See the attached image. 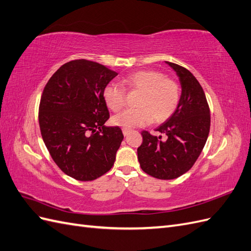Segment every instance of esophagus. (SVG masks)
<instances>
[{"label":"esophagus","mask_w":251,"mask_h":251,"mask_svg":"<svg viewBox=\"0 0 251 251\" xmlns=\"http://www.w3.org/2000/svg\"><path fill=\"white\" fill-rule=\"evenodd\" d=\"M123 133H124V135H125V136H127L128 134H130V130H125V128H124V130H123Z\"/></svg>","instance_id":"obj_1"}]
</instances>
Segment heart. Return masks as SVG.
Wrapping results in <instances>:
<instances>
[{"label": "heart", "instance_id": "1", "mask_svg": "<svg viewBox=\"0 0 251 251\" xmlns=\"http://www.w3.org/2000/svg\"><path fill=\"white\" fill-rule=\"evenodd\" d=\"M125 87L139 90L136 101L138 108L126 109L112 118L113 125L125 130L144 126L151 120L163 123L173 116L180 102V88L176 81L165 78L156 70H141L124 77ZM103 100L107 107L116 112L124 107L126 91L117 83L110 82L102 91Z\"/></svg>", "mask_w": 251, "mask_h": 251}]
</instances>
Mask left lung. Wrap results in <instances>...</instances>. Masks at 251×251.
Returning <instances> with one entry per match:
<instances>
[{
	"label": "left lung",
	"instance_id": "left-lung-1",
	"mask_svg": "<svg viewBox=\"0 0 251 251\" xmlns=\"http://www.w3.org/2000/svg\"><path fill=\"white\" fill-rule=\"evenodd\" d=\"M176 72L181 85L178 108L156 131L168 136H153L142 131L143 141L137 149L138 161L144 173L157 179L171 180L191 170L206 143L210 115L204 91L185 68L165 62Z\"/></svg>",
	"mask_w": 251,
	"mask_h": 251
}]
</instances>
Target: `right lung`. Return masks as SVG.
<instances>
[{"mask_svg": "<svg viewBox=\"0 0 251 251\" xmlns=\"http://www.w3.org/2000/svg\"><path fill=\"white\" fill-rule=\"evenodd\" d=\"M117 76L110 68L86 59L66 63L45 87L39 123L45 146L66 175L92 181L109 172L124 139L110 117L102 91Z\"/></svg>", "mask_w": 251, "mask_h": 251, "instance_id": "obj_1", "label": "right lung"}]
</instances>
